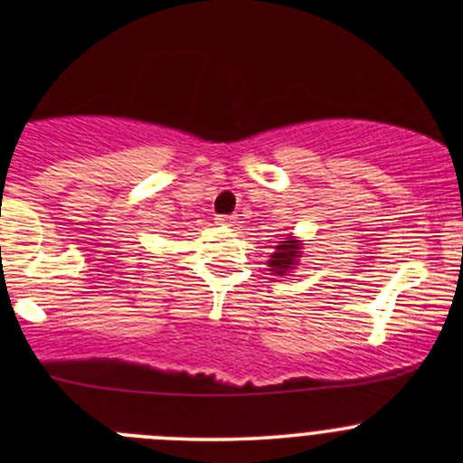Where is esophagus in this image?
<instances>
[{"mask_svg":"<svg viewBox=\"0 0 463 463\" xmlns=\"http://www.w3.org/2000/svg\"><path fill=\"white\" fill-rule=\"evenodd\" d=\"M215 220L220 226H235V217L232 215H217Z\"/></svg>","mask_w":463,"mask_h":463,"instance_id":"34e87169","label":"esophagus"}]
</instances>
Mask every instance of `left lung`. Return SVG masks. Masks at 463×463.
I'll return each instance as SVG.
<instances>
[{
	"label": "left lung",
	"mask_w": 463,
	"mask_h": 463,
	"mask_svg": "<svg viewBox=\"0 0 463 463\" xmlns=\"http://www.w3.org/2000/svg\"><path fill=\"white\" fill-rule=\"evenodd\" d=\"M300 257V241H296L294 237H287L285 241H279L274 254L269 257V272L276 276H289L294 265H298Z\"/></svg>",
	"instance_id": "8db88e82"
}]
</instances>
